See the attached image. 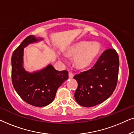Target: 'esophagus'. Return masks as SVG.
Returning <instances> with one entry per match:
<instances>
[{
	"label": "esophagus",
	"instance_id": "obj_1",
	"mask_svg": "<svg viewBox=\"0 0 134 134\" xmlns=\"http://www.w3.org/2000/svg\"><path fill=\"white\" fill-rule=\"evenodd\" d=\"M68 76H69V79H72L73 77H74V74H73L71 72H69Z\"/></svg>",
	"mask_w": 134,
	"mask_h": 134
}]
</instances>
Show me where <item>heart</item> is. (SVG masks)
Instances as JSON below:
<instances>
[{"label":"heart","mask_w":134,"mask_h":134,"mask_svg":"<svg viewBox=\"0 0 134 134\" xmlns=\"http://www.w3.org/2000/svg\"><path fill=\"white\" fill-rule=\"evenodd\" d=\"M101 46L97 42L83 41L74 44L66 51V55L74 58V65L79 69H87L99 54Z\"/></svg>","instance_id":"heart-1"}]
</instances>
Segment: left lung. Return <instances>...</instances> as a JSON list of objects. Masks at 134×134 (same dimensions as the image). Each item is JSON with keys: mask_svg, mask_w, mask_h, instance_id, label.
Listing matches in <instances>:
<instances>
[{"mask_svg": "<svg viewBox=\"0 0 134 134\" xmlns=\"http://www.w3.org/2000/svg\"><path fill=\"white\" fill-rule=\"evenodd\" d=\"M119 57L113 49L105 50L93 68L74 77L78 83L74 98L79 105L93 107L112 94L118 82Z\"/></svg>", "mask_w": 134, "mask_h": 134, "instance_id": "left-lung-1", "label": "left lung"}]
</instances>
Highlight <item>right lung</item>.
<instances>
[{"instance_id": "add662e5", "label": "right lung", "mask_w": 134, "mask_h": 134, "mask_svg": "<svg viewBox=\"0 0 134 134\" xmlns=\"http://www.w3.org/2000/svg\"><path fill=\"white\" fill-rule=\"evenodd\" d=\"M41 40L34 35L27 36L14 51L12 57L13 85L25 102L35 107H44L51 104L58 88L68 79L67 71H58L51 65L32 73L24 68V48Z\"/></svg>"}]
</instances>
